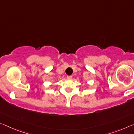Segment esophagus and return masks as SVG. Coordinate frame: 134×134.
<instances>
[{"instance_id":"34e87169","label":"esophagus","mask_w":134,"mask_h":134,"mask_svg":"<svg viewBox=\"0 0 134 134\" xmlns=\"http://www.w3.org/2000/svg\"><path fill=\"white\" fill-rule=\"evenodd\" d=\"M71 78H72L71 76H67V79L68 80H70V79H71Z\"/></svg>"}]
</instances>
